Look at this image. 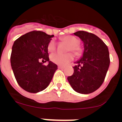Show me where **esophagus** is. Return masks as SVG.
Listing matches in <instances>:
<instances>
[{
	"label": "esophagus",
	"mask_w": 122,
	"mask_h": 122,
	"mask_svg": "<svg viewBox=\"0 0 122 122\" xmlns=\"http://www.w3.org/2000/svg\"><path fill=\"white\" fill-rule=\"evenodd\" d=\"M58 68H59V69H64L65 68V66H60V65H59V66H58Z\"/></svg>",
	"instance_id": "34e87169"
}]
</instances>
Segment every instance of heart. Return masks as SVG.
Wrapping results in <instances>:
<instances>
[{
	"mask_svg": "<svg viewBox=\"0 0 122 122\" xmlns=\"http://www.w3.org/2000/svg\"><path fill=\"white\" fill-rule=\"evenodd\" d=\"M61 42H65L68 44L66 47V51H72L76 56H81L83 52V49L79 43V40L73 35H66L60 38ZM57 43L54 40L49 41L48 45V51L49 52H53L56 50ZM51 60L53 63L59 65H65L71 62L73 59V55L71 52H67L65 54H61L56 52L52 54L50 57Z\"/></svg>",
	"mask_w": 122,
	"mask_h": 122,
	"instance_id": "obj_1",
	"label": "heart"
}]
</instances>
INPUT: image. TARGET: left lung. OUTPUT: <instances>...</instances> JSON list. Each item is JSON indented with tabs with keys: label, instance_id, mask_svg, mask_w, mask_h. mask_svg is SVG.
<instances>
[{
	"label": "left lung",
	"instance_id": "obj_1",
	"mask_svg": "<svg viewBox=\"0 0 122 122\" xmlns=\"http://www.w3.org/2000/svg\"><path fill=\"white\" fill-rule=\"evenodd\" d=\"M74 34L83 41L84 51L73 67V75L67 79L76 92L88 94L97 90L104 82L110 64L109 53L106 45L93 33L77 31Z\"/></svg>",
	"mask_w": 122,
	"mask_h": 122
}]
</instances>
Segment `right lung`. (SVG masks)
<instances>
[{
  "label": "right lung",
  "instance_id": "obj_1",
  "mask_svg": "<svg viewBox=\"0 0 122 122\" xmlns=\"http://www.w3.org/2000/svg\"><path fill=\"white\" fill-rule=\"evenodd\" d=\"M54 35L33 30L22 35L14 42L10 62L19 86L30 93H37L49 86L57 65L49 61L48 45ZM42 62L48 61L47 66Z\"/></svg>",
  "mask_w": 122,
  "mask_h": 122
}]
</instances>
